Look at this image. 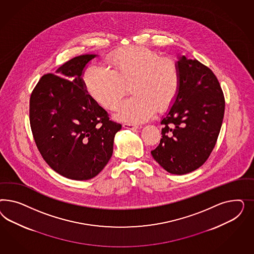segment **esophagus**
I'll return each mask as SVG.
<instances>
[{
    "label": "esophagus",
    "instance_id": "1",
    "mask_svg": "<svg viewBox=\"0 0 254 254\" xmlns=\"http://www.w3.org/2000/svg\"><path fill=\"white\" fill-rule=\"evenodd\" d=\"M124 128H128V129H134V128H138V126L135 124L132 123H124Z\"/></svg>",
    "mask_w": 254,
    "mask_h": 254
}]
</instances>
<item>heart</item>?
I'll return each instance as SVG.
<instances>
[{
    "label": "heart",
    "instance_id": "1",
    "mask_svg": "<svg viewBox=\"0 0 254 254\" xmlns=\"http://www.w3.org/2000/svg\"><path fill=\"white\" fill-rule=\"evenodd\" d=\"M112 69L90 65L84 74L88 94L101 106L114 109L127 91L132 93L117 109V116L128 122H144L158 111L169 107L181 87L177 62L144 47L119 50L110 59Z\"/></svg>",
    "mask_w": 254,
    "mask_h": 254
}]
</instances>
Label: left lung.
Segmentation results:
<instances>
[{
  "instance_id": "1",
  "label": "left lung",
  "mask_w": 254,
  "mask_h": 254,
  "mask_svg": "<svg viewBox=\"0 0 254 254\" xmlns=\"http://www.w3.org/2000/svg\"><path fill=\"white\" fill-rule=\"evenodd\" d=\"M181 87L163 118L160 143L151 152L169 173L183 175L208 160L223 124L225 101L213 71L197 60L179 58Z\"/></svg>"
}]
</instances>
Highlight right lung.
Segmentation results:
<instances>
[{"label": "right lung", "instance_id": "1", "mask_svg": "<svg viewBox=\"0 0 254 254\" xmlns=\"http://www.w3.org/2000/svg\"><path fill=\"white\" fill-rule=\"evenodd\" d=\"M95 57L78 56L57 70L59 75L44 74L30 99L31 132L42 157L59 174L77 181L104 169L122 127L85 90L81 75Z\"/></svg>", "mask_w": 254, "mask_h": 254}]
</instances>
